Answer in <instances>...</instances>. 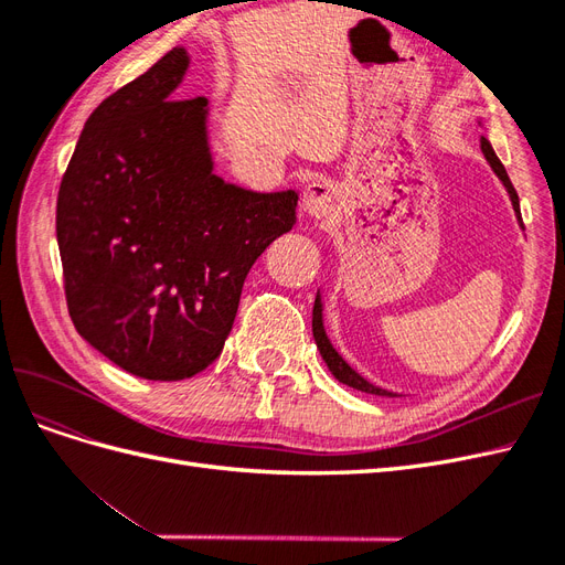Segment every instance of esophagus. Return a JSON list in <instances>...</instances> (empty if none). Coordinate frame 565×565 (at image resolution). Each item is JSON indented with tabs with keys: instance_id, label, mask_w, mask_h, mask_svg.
Returning <instances> with one entry per match:
<instances>
[{
	"instance_id": "obj_1",
	"label": "esophagus",
	"mask_w": 565,
	"mask_h": 565,
	"mask_svg": "<svg viewBox=\"0 0 565 565\" xmlns=\"http://www.w3.org/2000/svg\"><path fill=\"white\" fill-rule=\"evenodd\" d=\"M337 188L328 179H316L303 188V210L309 216L324 218L337 210Z\"/></svg>"
}]
</instances>
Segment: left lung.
Wrapping results in <instances>:
<instances>
[{
    "label": "left lung",
    "instance_id": "8db88e82",
    "mask_svg": "<svg viewBox=\"0 0 565 565\" xmlns=\"http://www.w3.org/2000/svg\"><path fill=\"white\" fill-rule=\"evenodd\" d=\"M481 150H483V156H486L488 164L492 167V172L498 174V179H500L502 185L507 188L509 200H511V207H514V214H516V218H519V226L523 228L519 195H516V191H514V185H511V181H509V174H507L504 164L500 162L498 156H494V150H492V146H490V141L486 139V136H481ZM313 339H316V347H318V351H320V355H322L324 365H328V370L332 372V377H334L337 382L347 384V386H351V388H358V391L374 393V396H393V398L398 396V393L386 391V388H382V386H374L372 382H367V380L363 377V374L355 372V370L344 361V358H341V353L332 347V341H330L328 332H324V303H322L320 289H318L316 303H313Z\"/></svg>",
    "mask_w": 565,
    "mask_h": 565
}]
</instances>
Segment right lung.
I'll return each mask as SVG.
<instances>
[{"mask_svg": "<svg viewBox=\"0 0 565 565\" xmlns=\"http://www.w3.org/2000/svg\"><path fill=\"white\" fill-rule=\"evenodd\" d=\"M174 46L84 125L56 204L67 311L117 367L179 382L212 365L262 252L292 231L299 193L214 174L207 98H179Z\"/></svg>", "mask_w": 565, "mask_h": 565, "instance_id": "add662e5", "label": "right lung"}]
</instances>
